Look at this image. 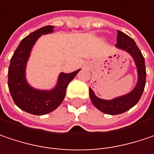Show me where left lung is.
<instances>
[{
    "instance_id": "obj_1",
    "label": "left lung",
    "mask_w": 154,
    "mask_h": 154,
    "mask_svg": "<svg viewBox=\"0 0 154 154\" xmlns=\"http://www.w3.org/2000/svg\"><path fill=\"white\" fill-rule=\"evenodd\" d=\"M116 47L123 50H125L133 57L137 69H138L139 80H138L137 85L135 86V88L130 93L114 98L112 100L100 99L96 97L93 91L91 88L89 89L91 100L92 104L95 105L96 108H97L102 112L105 114H110V115L121 114L130 110L131 107H133L139 102L145 89L146 77L144 57L140 49L138 48L137 44L135 43V42L133 41L130 36H128L126 34L123 32L118 30Z\"/></svg>"
}]
</instances>
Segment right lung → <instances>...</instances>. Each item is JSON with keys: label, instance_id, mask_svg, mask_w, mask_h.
I'll return each mask as SVG.
<instances>
[{"label": "right lung", "instance_id": "add662e5", "mask_svg": "<svg viewBox=\"0 0 154 154\" xmlns=\"http://www.w3.org/2000/svg\"><path fill=\"white\" fill-rule=\"evenodd\" d=\"M53 28L42 27L23 38L14 52L8 68V85L14 104L24 112L34 115H44L57 109L65 97L69 83L80 70L69 74L61 73L56 88L49 91L33 89L26 82L25 68L32 47L42 35L53 31Z\"/></svg>", "mask_w": 154, "mask_h": 154}]
</instances>
